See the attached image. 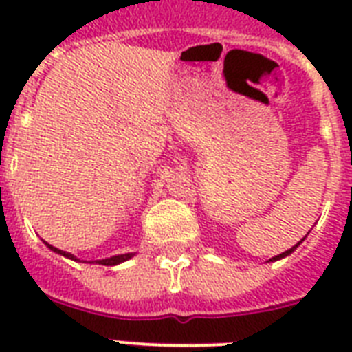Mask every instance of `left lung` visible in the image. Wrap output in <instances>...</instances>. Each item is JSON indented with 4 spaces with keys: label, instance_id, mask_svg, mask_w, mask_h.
<instances>
[{
    "label": "left lung",
    "instance_id": "1",
    "mask_svg": "<svg viewBox=\"0 0 352 352\" xmlns=\"http://www.w3.org/2000/svg\"><path fill=\"white\" fill-rule=\"evenodd\" d=\"M303 239H305V237H303ZM303 239H301V241H303ZM301 241H300V243H298V245H294V246H292V248H289V250H287V252H283V254H279V256L272 257V259H270V261H278V259H281V257H287V256H290V254H292V252H294L296 248H298V246L301 245Z\"/></svg>",
    "mask_w": 352,
    "mask_h": 352
}]
</instances>
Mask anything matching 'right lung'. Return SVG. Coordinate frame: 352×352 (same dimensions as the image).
I'll return each mask as SVG.
<instances>
[{
	"mask_svg": "<svg viewBox=\"0 0 352 352\" xmlns=\"http://www.w3.org/2000/svg\"><path fill=\"white\" fill-rule=\"evenodd\" d=\"M47 246H49L52 252H56V254H62V256L69 257V259H74V261H78V259H76L73 254H69V252L58 250V248H54V246H51V245H47ZM129 257H133V254H120V256L107 257V259H100V261H96V263H100V265H106V267H113V265H118V263H122V261H127Z\"/></svg>",
	"mask_w": 352,
	"mask_h": 352,
	"instance_id": "right-lung-1",
	"label": "right lung"
}]
</instances>
